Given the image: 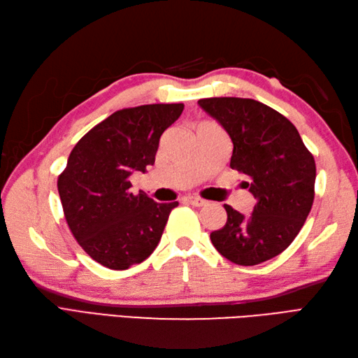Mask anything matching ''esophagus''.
<instances>
[{
	"label": "esophagus",
	"mask_w": 358,
	"mask_h": 358,
	"mask_svg": "<svg viewBox=\"0 0 358 358\" xmlns=\"http://www.w3.org/2000/svg\"><path fill=\"white\" fill-rule=\"evenodd\" d=\"M186 200H187V203H191L192 206H195V208H201V206H206V204H208V201L201 199V196H187Z\"/></svg>",
	"instance_id": "esophagus-1"
}]
</instances>
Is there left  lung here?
Masks as SVG:
<instances>
[{"mask_svg": "<svg viewBox=\"0 0 358 358\" xmlns=\"http://www.w3.org/2000/svg\"><path fill=\"white\" fill-rule=\"evenodd\" d=\"M199 104L229 134L231 167L246 175L255 196L245 217L224 204L226 224L210 234L220 254L235 264L268 262L291 245L315 196V159L285 115L250 98L214 96Z\"/></svg>", "mask_w": 358, "mask_h": 358, "instance_id": "obj_1", "label": "left lung"}]
</instances>
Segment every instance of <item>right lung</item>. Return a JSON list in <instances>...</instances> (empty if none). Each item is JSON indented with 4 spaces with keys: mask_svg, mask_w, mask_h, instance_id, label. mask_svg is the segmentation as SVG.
I'll list each match as a JSON object with an SVG mask.
<instances>
[{
    "mask_svg": "<svg viewBox=\"0 0 358 358\" xmlns=\"http://www.w3.org/2000/svg\"><path fill=\"white\" fill-rule=\"evenodd\" d=\"M183 109V103H175L113 112L75 144L58 175L67 226L85 252L106 268L123 271L146 260L178 206L132 194L129 177L155 163L159 136Z\"/></svg>",
    "mask_w": 358,
    "mask_h": 358,
    "instance_id": "right-lung-1",
    "label": "right lung"
}]
</instances>
